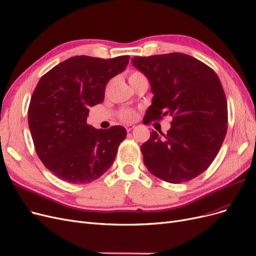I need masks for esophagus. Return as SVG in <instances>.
Listing matches in <instances>:
<instances>
[{"instance_id": "obj_1", "label": "esophagus", "mask_w": 256, "mask_h": 256, "mask_svg": "<svg viewBox=\"0 0 256 256\" xmlns=\"http://www.w3.org/2000/svg\"><path fill=\"white\" fill-rule=\"evenodd\" d=\"M134 128H136V126H134V125H128V126H126V130H127L128 132L132 131Z\"/></svg>"}]
</instances>
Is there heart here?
I'll return each mask as SVG.
<instances>
[{
	"instance_id": "heart-1",
	"label": "heart",
	"mask_w": 256,
	"mask_h": 256,
	"mask_svg": "<svg viewBox=\"0 0 256 256\" xmlns=\"http://www.w3.org/2000/svg\"><path fill=\"white\" fill-rule=\"evenodd\" d=\"M140 76H142V74H140V72H136V71H134V72H132V74H130L129 80L132 78ZM120 118H122V120H125V122H131V120H136V114L134 111H132V110H122V111L120 112Z\"/></svg>"
}]
</instances>
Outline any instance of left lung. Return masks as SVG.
Returning a JSON list of instances; mask_svg holds the SVG:
<instances>
[{"mask_svg": "<svg viewBox=\"0 0 256 256\" xmlns=\"http://www.w3.org/2000/svg\"><path fill=\"white\" fill-rule=\"evenodd\" d=\"M153 94L148 122L172 118L166 134L152 131L142 145L147 169L172 184L202 174L216 158L227 134V100L218 74L196 58L172 52L134 56Z\"/></svg>", "mask_w": 256, "mask_h": 256, "instance_id": "1", "label": "left lung"}]
</instances>
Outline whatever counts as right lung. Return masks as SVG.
<instances>
[{
  "label": "right lung",
  "instance_id": "1",
  "mask_svg": "<svg viewBox=\"0 0 256 256\" xmlns=\"http://www.w3.org/2000/svg\"><path fill=\"white\" fill-rule=\"evenodd\" d=\"M129 56L104 60L76 56L45 74L34 91L28 125L36 154L56 176L70 184L96 180L111 167L127 131L87 124L110 78L122 72Z\"/></svg>",
  "mask_w": 256,
  "mask_h": 256
}]
</instances>
